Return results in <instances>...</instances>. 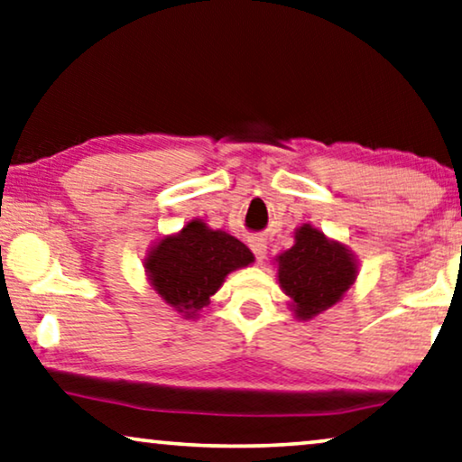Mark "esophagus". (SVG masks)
Here are the masks:
<instances>
[{
  "label": "esophagus",
  "instance_id": "34e87169",
  "mask_svg": "<svg viewBox=\"0 0 462 462\" xmlns=\"http://www.w3.org/2000/svg\"><path fill=\"white\" fill-rule=\"evenodd\" d=\"M249 246L253 249L254 257H257L259 261L265 259V254H267V240L263 236H253L249 240Z\"/></svg>",
  "mask_w": 462,
  "mask_h": 462
}]
</instances>
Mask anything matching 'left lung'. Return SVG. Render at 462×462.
Returning <instances> with one entry per match:
<instances>
[{"label":"left lung","mask_w":462,"mask_h":462,"mask_svg":"<svg viewBox=\"0 0 462 462\" xmlns=\"http://www.w3.org/2000/svg\"><path fill=\"white\" fill-rule=\"evenodd\" d=\"M278 282L291 311L309 321L338 305L355 286L359 261L340 240H334L311 224L294 230V245L273 259Z\"/></svg>","instance_id":"obj_1"}]
</instances>
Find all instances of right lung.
Instances as JSON below:
<instances>
[{
  "mask_svg": "<svg viewBox=\"0 0 462 462\" xmlns=\"http://www.w3.org/2000/svg\"><path fill=\"white\" fill-rule=\"evenodd\" d=\"M254 254L236 236L195 217L180 232L165 234L143 259L144 275L171 311L197 319L228 273L249 267Z\"/></svg>",
  "mask_w": 462,
  "mask_h": 462,
  "instance_id": "right-lung-1",
  "label": "right lung"
}]
</instances>
